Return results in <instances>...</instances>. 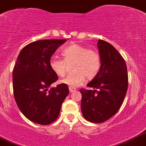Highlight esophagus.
I'll use <instances>...</instances> for the list:
<instances>
[{
    "mask_svg": "<svg viewBox=\"0 0 146 146\" xmlns=\"http://www.w3.org/2000/svg\"><path fill=\"white\" fill-rule=\"evenodd\" d=\"M69 90H70V93H73V92H75V91L76 90V89L74 87H71V86H70V87H69Z\"/></svg>",
    "mask_w": 146,
    "mask_h": 146,
    "instance_id": "esophagus-1",
    "label": "esophagus"
}]
</instances>
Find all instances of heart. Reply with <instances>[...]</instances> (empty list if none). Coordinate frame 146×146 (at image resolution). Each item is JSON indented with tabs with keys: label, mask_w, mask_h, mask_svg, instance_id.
<instances>
[{
	"label": "heart",
	"mask_w": 146,
	"mask_h": 146,
	"mask_svg": "<svg viewBox=\"0 0 146 146\" xmlns=\"http://www.w3.org/2000/svg\"><path fill=\"white\" fill-rule=\"evenodd\" d=\"M63 60L53 56L50 60L49 65L53 73L58 76H65L68 70V65L72 64L73 72L61 80V83L71 87H76L85 81L95 78L101 68L100 53L93 49L71 43L62 50Z\"/></svg>",
	"instance_id": "heart-1"
}]
</instances>
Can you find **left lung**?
Returning a JSON list of instances; mask_svg holds the SVG:
<instances>
[{"mask_svg": "<svg viewBox=\"0 0 146 146\" xmlns=\"http://www.w3.org/2000/svg\"><path fill=\"white\" fill-rule=\"evenodd\" d=\"M101 68L87 84L93 90L81 89V110L91 122L101 123L113 117L121 107L128 89L126 64L117 50L105 40L97 43Z\"/></svg>", "mask_w": 146, "mask_h": 146, "instance_id": "left-lung-1", "label": "left lung"}]
</instances>
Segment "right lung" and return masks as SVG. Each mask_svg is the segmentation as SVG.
Returning a JSON list of instances; mask_svg holds the SVG:
<instances>
[{"label": "right lung", "instance_id": "1", "mask_svg": "<svg viewBox=\"0 0 146 146\" xmlns=\"http://www.w3.org/2000/svg\"><path fill=\"white\" fill-rule=\"evenodd\" d=\"M66 40H40L27 44L20 52L13 70V90L21 112L32 122L49 125L59 116L69 94L64 83L51 87L58 80L49 62Z\"/></svg>", "mask_w": 146, "mask_h": 146}]
</instances>
